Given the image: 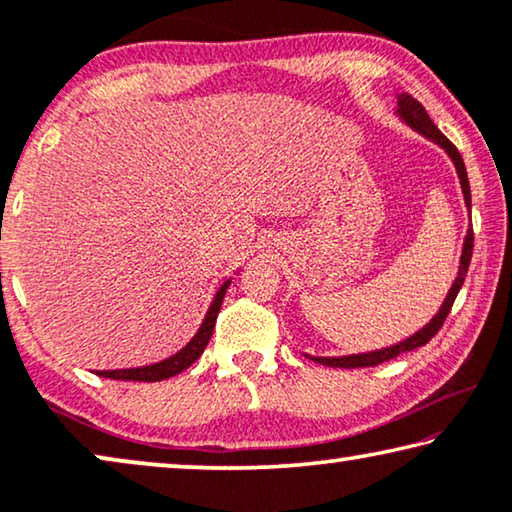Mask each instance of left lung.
Returning a JSON list of instances; mask_svg holds the SVG:
<instances>
[{"label": "left lung", "mask_w": 512, "mask_h": 512, "mask_svg": "<svg viewBox=\"0 0 512 512\" xmlns=\"http://www.w3.org/2000/svg\"><path fill=\"white\" fill-rule=\"evenodd\" d=\"M398 112L404 117L407 124H411L416 128V131H421L425 137H430L437 144H441L448 151V156L453 158V163L457 167V177H460L462 183V193H464V202H467V207L471 211V190H469V179H467V170H464V160L460 156V151H457L455 144L448 140V137L439 131L437 126H434V121L427 117V112L421 103L416 101V98H411L409 94H400L398 96ZM471 253H474V227H469L467 232V239H464V248H462V266H460V273H457V278L453 282L451 292H448L444 305H441V310L437 312V317L432 319L430 324L425 326L423 331H418L416 335H411L409 340L400 342V345L395 347H388V349H381V352H372V354H356V356H342V358H312L315 363H322V365H329V368H372V365H379L384 361H391V358L400 356L404 352H411V349L416 347H423L430 342L434 335L439 333L441 326H444L448 312H451L453 303L457 299V292H460V287L464 285V278H467V271H469V262H471Z\"/></svg>", "instance_id": "1"}]
</instances>
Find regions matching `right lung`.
Returning a JSON list of instances; mask_svg holds the SVG:
<instances>
[{"label": "right lung", "mask_w": 512, "mask_h": 512, "mask_svg": "<svg viewBox=\"0 0 512 512\" xmlns=\"http://www.w3.org/2000/svg\"><path fill=\"white\" fill-rule=\"evenodd\" d=\"M227 285H230V282H225V285L218 289L216 299H213L211 308L207 312V317H204V322L200 326V331L195 333V338L190 340L188 345L183 347L179 354H174L170 358H165V361L154 363V365H144V368L98 370L96 375L98 377H105V379H119V381H163V379H170L174 375H179V372H183L186 368H190V365H193L197 358L202 356V352L209 345L213 326H216V317H218V312H220V305H223V299H225Z\"/></svg>", "instance_id": "right-lung-1"}]
</instances>
